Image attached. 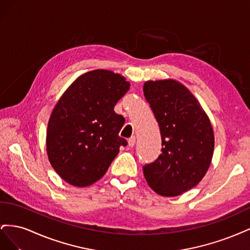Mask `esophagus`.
<instances>
[{
  "label": "esophagus",
  "mask_w": 250,
  "mask_h": 250,
  "mask_svg": "<svg viewBox=\"0 0 250 250\" xmlns=\"http://www.w3.org/2000/svg\"><path fill=\"white\" fill-rule=\"evenodd\" d=\"M135 141H137V139H135V137H131L129 140H128V145H129V147H133L134 144H135Z\"/></svg>",
  "instance_id": "34e87169"
}]
</instances>
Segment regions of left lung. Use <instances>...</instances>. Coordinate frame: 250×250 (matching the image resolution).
<instances>
[{
  "mask_svg": "<svg viewBox=\"0 0 250 250\" xmlns=\"http://www.w3.org/2000/svg\"><path fill=\"white\" fill-rule=\"evenodd\" d=\"M144 96L160 125L162 154L143 167L154 192L178 196L197 186L214 153V131L206 111L185 85L175 80L147 81Z\"/></svg>",
  "mask_w": 250,
  "mask_h": 250,
  "instance_id": "8db88e82",
  "label": "left lung"
}]
</instances>
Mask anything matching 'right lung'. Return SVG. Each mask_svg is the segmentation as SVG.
<instances>
[{"label":"right lung","mask_w":250,"mask_h":250,"mask_svg":"<svg viewBox=\"0 0 250 250\" xmlns=\"http://www.w3.org/2000/svg\"><path fill=\"white\" fill-rule=\"evenodd\" d=\"M123 76L106 70L81 75L60 98L47 130L52 167L66 183L87 187L99 180L127 141L125 123L113 108L129 89Z\"/></svg>","instance_id":"add662e5"}]
</instances>
